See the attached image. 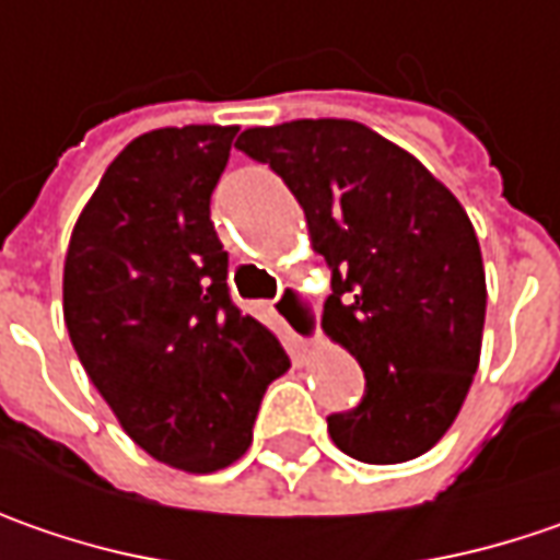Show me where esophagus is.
<instances>
[{
	"label": "esophagus",
	"mask_w": 560,
	"mask_h": 560,
	"mask_svg": "<svg viewBox=\"0 0 560 560\" xmlns=\"http://www.w3.org/2000/svg\"><path fill=\"white\" fill-rule=\"evenodd\" d=\"M276 316H279L284 328L301 341V345H316L319 341V306L316 301L304 294L301 288L288 284L276 298Z\"/></svg>",
	"instance_id": "1"
}]
</instances>
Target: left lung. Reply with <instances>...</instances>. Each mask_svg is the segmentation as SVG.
<instances>
[{"label": "left lung", "instance_id": "obj_1", "mask_svg": "<svg viewBox=\"0 0 560 560\" xmlns=\"http://www.w3.org/2000/svg\"><path fill=\"white\" fill-rule=\"evenodd\" d=\"M237 150L269 162L304 207L331 294L323 328L360 363L366 395L328 417L363 464L432 448L470 392L486 323V269L467 209L423 162L348 118L247 128Z\"/></svg>", "mask_w": 560, "mask_h": 560}]
</instances>
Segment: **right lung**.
<instances>
[{
	"label": "right lung",
	"instance_id": "1",
	"mask_svg": "<svg viewBox=\"0 0 560 560\" xmlns=\"http://www.w3.org/2000/svg\"><path fill=\"white\" fill-rule=\"evenodd\" d=\"M237 128L135 137L78 215L61 310L86 376L140 448L215 474L254 442L272 378L291 360L229 298V254L209 219Z\"/></svg>",
	"mask_w": 560,
	"mask_h": 560
}]
</instances>
